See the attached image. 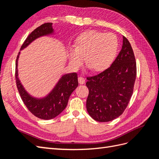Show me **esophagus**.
I'll return each instance as SVG.
<instances>
[{
    "label": "esophagus",
    "mask_w": 159,
    "mask_h": 159,
    "mask_svg": "<svg viewBox=\"0 0 159 159\" xmlns=\"http://www.w3.org/2000/svg\"><path fill=\"white\" fill-rule=\"evenodd\" d=\"M78 80H79V83L80 84H83L85 83V79H84V78H83V77H82V76H79Z\"/></svg>",
    "instance_id": "obj_1"
}]
</instances>
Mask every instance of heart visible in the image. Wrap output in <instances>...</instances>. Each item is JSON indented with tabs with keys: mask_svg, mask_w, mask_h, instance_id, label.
<instances>
[{
	"mask_svg": "<svg viewBox=\"0 0 159 159\" xmlns=\"http://www.w3.org/2000/svg\"><path fill=\"white\" fill-rule=\"evenodd\" d=\"M75 49H70L68 58L70 64L79 68L84 58L87 65L96 72L104 71L111 65L115 58L119 41L112 33L89 30L76 38Z\"/></svg>",
	"mask_w": 159,
	"mask_h": 159,
	"instance_id": "heart-1",
	"label": "heart"
}]
</instances>
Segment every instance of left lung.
<instances>
[{"label": "left lung", "mask_w": 159, "mask_h": 159, "mask_svg": "<svg viewBox=\"0 0 159 159\" xmlns=\"http://www.w3.org/2000/svg\"><path fill=\"white\" fill-rule=\"evenodd\" d=\"M120 53L111 66L87 77V112L95 120L108 122L120 116L129 102L136 78V62L130 43L123 36Z\"/></svg>", "instance_id": "1"}]
</instances>
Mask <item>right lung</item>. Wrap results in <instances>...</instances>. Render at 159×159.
I'll list each match as a JSON object with an SVG mask.
<instances>
[{
    "label": "right lung",
    "instance_id": "add662e5",
    "mask_svg": "<svg viewBox=\"0 0 159 159\" xmlns=\"http://www.w3.org/2000/svg\"><path fill=\"white\" fill-rule=\"evenodd\" d=\"M52 23H45L36 28L25 39L20 51L26 48L34 40L45 36L54 34ZM20 52L17 55L16 63V80L20 96L24 104L32 114L43 120H50L57 116L68 104L70 96L79 85L78 77L75 72L62 75L57 83L49 93L45 97L32 96L21 84L18 77V60Z\"/></svg>",
    "mask_w": 159,
    "mask_h": 159
}]
</instances>
